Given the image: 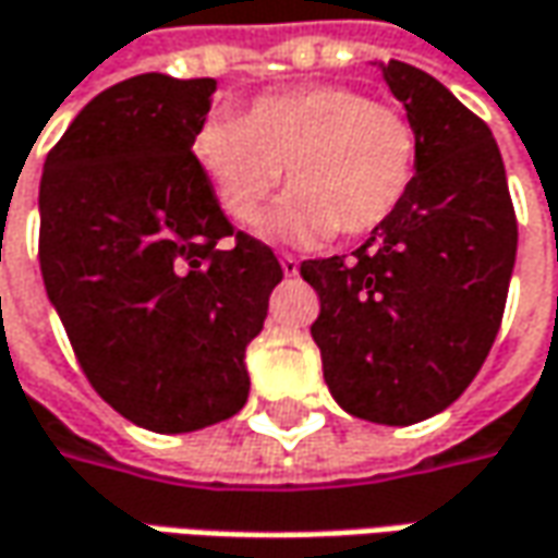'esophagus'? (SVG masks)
<instances>
[{"label": "esophagus", "mask_w": 558, "mask_h": 558, "mask_svg": "<svg viewBox=\"0 0 558 558\" xmlns=\"http://www.w3.org/2000/svg\"><path fill=\"white\" fill-rule=\"evenodd\" d=\"M280 268H283V275H287V278H296L299 275L296 256H287V253H283V256H280Z\"/></svg>", "instance_id": "esophagus-1"}]
</instances>
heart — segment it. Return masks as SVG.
I'll return each instance as SVG.
<instances>
[{
  "label": "heart",
  "mask_w": 558,
  "mask_h": 558,
  "mask_svg": "<svg viewBox=\"0 0 558 558\" xmlns=\"http://www.w3.org/2000/svg\"><path fill=\"white\" fill-rule=\"evenodd\" d=\"M191 150L234 221L256 219L287 169L293 191L262 219V234L296 246L379 228L408 197L416 172L411 120L352 86L262 95L243 120H206Z\"/></svg>",
  "instance_id": "obj_1"
}]
</instances>
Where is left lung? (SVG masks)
<instances>
[{"mask_svg":"<svg viewBox=\"0 0 558 558\" xmlns=\"http://www.w3.org/2000/svg\"><path fill=\"white\" fill-rule=\"evenodd\" d=\"M416 132L408 197L352 256L302 262L312 339L345 413L411 426L453 404L485 364L515 265V213L490 129L435 76L379 64Z\"/></svg>","mask_w":558,"mask_h":558,"instance_id":"1","label":"left lung"}]
</instances>
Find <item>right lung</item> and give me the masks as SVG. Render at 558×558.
<instances>
[{
  "instance_id": "1",
  "label": "right lung",
  "mask_w": 558,
  "mask_h": 558,
  "mask_svg": "<svg viewBox=\"0 0 558 558\" xmlns=\"http://www.w3.org/2000/svg\"><path fill=\"white\" fill-rule=\"evenodd\" d=\"M213 92L216 80L166 73L105 88L39 184V268L76 361L113 411L163 435L246 404V345L283 278L194 163Z\"/></svg>"
}]
</instances>
